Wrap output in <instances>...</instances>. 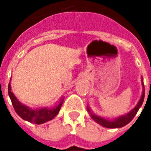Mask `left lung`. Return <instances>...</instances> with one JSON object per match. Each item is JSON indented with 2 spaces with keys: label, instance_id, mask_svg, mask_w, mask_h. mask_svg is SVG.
<instances>
[{
  "label": "left lung",
  "instance_id": "1",
  "mask_svg": "<svg viewBox=\"0 0 151 151\" xmlns=\"http://www.w3.org/2000/svg\"><path fill=\"white\" fill-rule=\"evenodd\" d=\"M142 96L140 99H139V103L137 104L133 109L131 110V111H129L127 114L121 115L119 117L115 118V119H108L106 118L102 117L99 115L94 114L91 110L90 109V107L88 105V111L90 114L91 117L92 119L96 121V123H99V125L103 126L104 127L106 128H120L123 127L124 126L131 122V120L133 119L134 117L135 116V114H137V112L139 110V108L141 107L142 105L143 100H144L145 97V89H144V84H143V80H142Z\"/></svg>",
  "mask_w": 151,
  "mask_h": 151
}]
</instances>
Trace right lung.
Returning a JSON list of instances; mask_svg holds the SVG:
<instances>
[{
	"label": "right lung",
	"instance_id": "add662e5",
	"mask_svg": "<svg viewBox=\"0 0 151 151\" xmlns=\"http://www.w3.org/2000/svg\"><path fill=\"white\" fill-rule=\"evenodd\" d=\"M8 91H9V96L12 101V106L14 107L17 114L24 120L28 121L29 123H36V124H43L50 120L53 119L60 111L63 102V98H62L60 101L59 102V104L53 107H51V108L42 107V108L32 109L31 107L21 104L18 100L17 98L12 92L10 83H9Z\"/></svg>",
	"mask_w": 151,
	"mask_h": 151
}]
</instances>
